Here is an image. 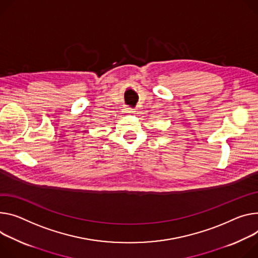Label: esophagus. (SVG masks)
<instances>
[{
  "label": "esophagus",
  "mask_w": 258,
  "mask_h": 258,
  "mask_svg": "<svg viewBox=\"0 0 258 258\" xmlns=\"http://www.w3.org/2000/svg\"><path fill=\"white\" fill-rule=\"evenodd\" d=\"M123 112H124V113H133V112H135V109H132V108H130V107H126V108H124Z\"/></svg>",
  "instance_id": "1"
}]
</instances>
